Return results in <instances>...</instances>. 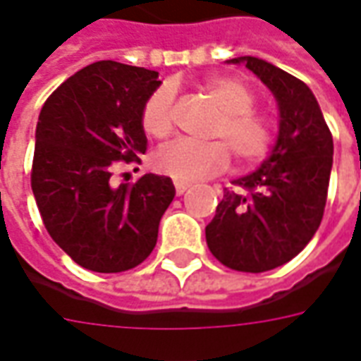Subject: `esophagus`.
Returning <instances> with one entry per match:
<instances>
[{
    "label": "esophagus",
    "instance_id": "obj_1",
    "mask_svg": "<svg viewBox=\"0 0 361 361\" xmlns=\"http://www.w3.org/2000/svg\"><path fill=\"white\" fill-rule=\"evenodd\" d=\"M173 188H176V193L183 195V193H185V191H188L189 188H191V183H185V181L176 180V181H173Z\"/></svg>",
    "mask_w": 361,
    "mask_h": 361
}]
</instances>
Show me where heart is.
Returning <instances> with one entry per match:
<instances>
[{"label": "heart", "instance_id": "obj_1", "mask_svg": "<svg viewBox=\"0 0 361 361\" xmlns=\"http://www.w3.org/2000/svg\"><path fill=\"white\" fill-rule=\"evenodd\" d=\"M202 90L221 111L212 135L221 141L197 143L176 140L160 147L153 164L173 180L197 181L226 170L229 149L241 162H256L269 151L274 141V124L268 114L252 109L255 93L241 80L214 76ZM141 126L147 135L162 140L172 132V87L160 85L147 97L141 111Z\"/></svg>", "mask_w": 361, "mask_h": 361}]
</instances>
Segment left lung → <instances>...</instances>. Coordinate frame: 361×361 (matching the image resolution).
<instances>
[{
    "label": "left lung",
    "mask_w": 361,
    "mask_h": 361,
    "mask_svg": "<svg viewBox=\"0 0 361 361\" xmlns=\"http://www.w3.org/2000/svg\"><path fill=\"white\" fill-rule=\"evenodd\" d=\"M228 63H245L274 93L279 133L262 166L233 181L243 191H224L207 226V245L224 266L260 274L293 260L319 228L333 166V135L302 80L258 57Z\"/></svg>",
    "instance_id": "1"
}]
</instances>
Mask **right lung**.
<instances>
[{
  "mask_svg": "<svg viewBox=\"0 0 361 361\" xmlns=\"http://www.w3.org/2000/svg\"><path fill=\"white\" fill-rule=\"evenodd\" d=\"M159 72L97 61L63 82L42 106L32 191L51 239L85 269L118 274L153 252L176 189L145 173L114 188L116 162L147 151L141 111Z\"/></svg>",
  "mask_w": 361,
  "mask_h": 361,
  "instance_id": "1",
  "label": "right lung"
}]
</instances>
